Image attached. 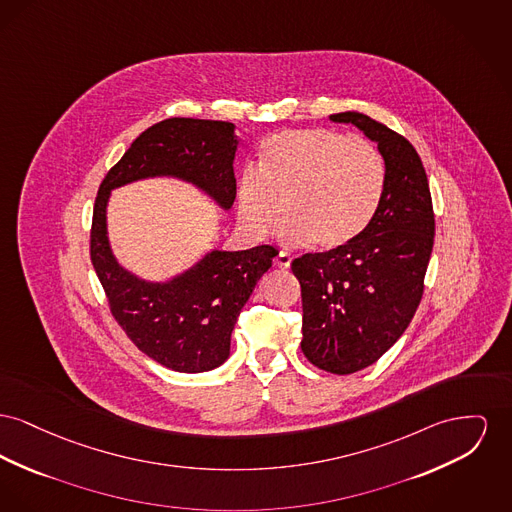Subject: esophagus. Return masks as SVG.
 <instances>
[{"instance_id":"obj_1","label":"esophagus","mask_w":512,"mask_h":512,"mask_svg":"<svg viewBox=\"0 0 512 512\" xmlns=\"http://www.w3.org/2000/svg\"><path fill=\"white\" fill-rule=\"evenodd\" d=\"M274 265H276V267H280V269H290V265H292V257H290L286 251H280V253L276 255V259H274Z\"/></svg>"}]
</instances>
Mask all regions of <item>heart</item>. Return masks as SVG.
Listing matches in <instances>:
<instances>
[{
  "instance_id": "1",
  "label": "heart",
  "mask_w": 512,
  "mask_h": 512,
  "mask_svg": "<svg viewBox=\"0 0 512 512\" xmlns=\"http://www.w3.org/2000/svg\"><path fill=\"white\" fill-rule=\"evenodd\" d=\"M387 183L381 152L365 139L325 127L286 129L261 149L259 172L238 183L241 228L263 238L284 214L282 240L323 251L358 240L379 211Z\"/></svg>"
}]
</instances>
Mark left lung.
I'll use <instances>...</instances> for the list:
<instances>
[{"mask_svg": "<svg viewBox=\"0 0 512 512\" xmlns=\"http://www.w3.org/2000/svg\"><path fill=\"white\" fill-rule=\"evenodd\" d=\"M331 120L361 129L387 168L379 211L358 240L292 261L305 358L323 371L350 375L379 360L408 329L423 296L435 214L420 154L408 139L360 112Z\"/></svg>", "mask_w": 512, "mask_h": 512, "instance_id": "8db88e82", "label": "left lung"}]
</instances>
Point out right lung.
<instances>
[{"label":"right lung","mask_w":512,"mask_h":512,"mask_svg":"<svg viewBox=\"0 0 512 512\" xmlns=\"http://www.w3.org/2000/svg\"><path fill=\"white\" fill-rule=\"evenodd\" d=\"M230 121L170 118L143 131L100 183L91 228V261L110 311L131 342L160 365L201 373L230 356V336L255 284L278 251L207 253L168 282H147L116 261L106 228L110 191L131 181L172 176L193 183L224 211L234 205L238 151Z\"/></svg>","instance_id":"right-lung-1"}]
</instances>
